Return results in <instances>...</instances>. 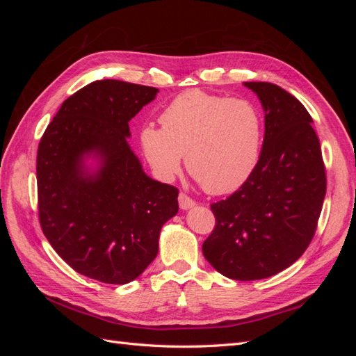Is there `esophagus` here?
<instances>
[{"instance_id": "obj_1", "label": "esophagus", "mask_w": 356, "mask_h": 356, "mask_svg": "<svg viewBox=\"0 0 356 356\" xmlns=\"http://www.w3.org/2000/svg\"><path fill=\"white\" fill-rule=\"evenodd\" d=\"M178 203H179L181 209H190L196 204L195 200H193L190 196H187L186 193H182V191L178 195Z\"/></svg>"}]
</instances>
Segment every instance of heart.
Here are the masks:
<instances>
[{
    "label": "heart",
    "mask_w": 356,
    "mask_h": 356,
    "mask_svg": "<svg viewBox=\"0 0 356 356\" xmlns=\"http://www.w3.org/2000/svg\"><path fill=\"white\" fill-rule=\"evenodd\" d=\"M161 129L145 124L143 152L156 174L169 179L181 168L211 195H225L250 178L261 152L263 120L257 106L242 98L190 90L160 114Z\"/></svg>",
    "instance_id": "obj_1"
}]
</instances>
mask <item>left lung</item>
Wrapping results in <instances>:
<instances>
[{
    "label": "left lung",
    "instance_id": "obj_1",
    "mask_svg": "<svg viewBox=\"0 0 356 356\" xmlns=\"http://www.w3.org/2000/svg\"><path fill=\"white\" fill-rule=\"evenodd\" d=\"M264 108V143L252 174L227 199L211 204L215 227L202 251L236 281L285 270L314 239L327 193L325 165L312 117L296 96L248 81Z\"/></svg>",
    "mask_w": 356,
    "mask_h": 356
}]
</instances>
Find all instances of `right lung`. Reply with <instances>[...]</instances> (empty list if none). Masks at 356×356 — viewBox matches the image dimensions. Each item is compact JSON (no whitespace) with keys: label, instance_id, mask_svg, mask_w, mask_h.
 I'll use <instances>...</instances> for the list:
<instances>
[{"label":"right lung","instance_id":"right-lung-1","mask_svg":"<svg viewBox=\"0 0 356 356\" xmlns=\"http://www.w3.org/2000/svg\"><path fill=\"white\" fill-rule=\"evenodd\" d=\"M159 89L98 80L63 101L37 152L42 233L75 272L104 284L134 281L159 252L160 229L178 212L174 186L145 175L127 144L129 122ZM95 152L102 166L83 169Z\"/></svg>","mask_w":356,"mask_h":356}]
</instances>
